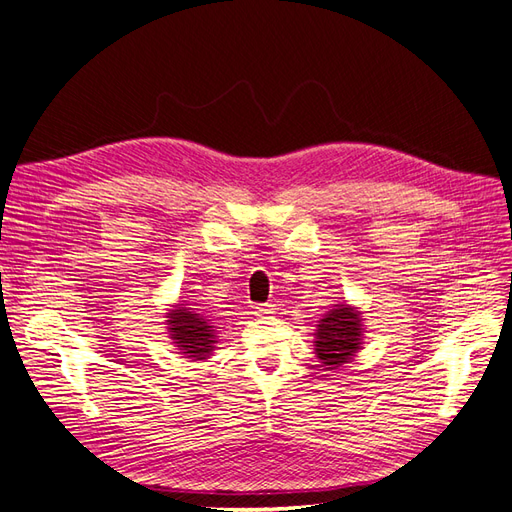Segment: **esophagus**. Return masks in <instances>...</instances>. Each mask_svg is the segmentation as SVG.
Segmentation results:
<instances>
[{
	"mask_svg": "<svg viewBox=\"0 0 512 512\" xmlns=\"http://www.w3.org/2000/svg\"><path fill=\"white\" fill-rule=\"evenodd\" d=\"M254 314L256 318H271L275 314V305H258L254 309Z\"/></svg>",
	"mask_w": 512,
	"mask_h": 512,
	"instance_id": "1",
	"label": "esophagus"
}]
</instances>
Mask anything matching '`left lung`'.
Masks as SVG:
<instances>
[{
    "mask_svg": "<svg viewBox=\"0 0 512 512\" xmlns=\"http://www.w3.org/2000/svg\"><path fill=\"white\" fill-rule=\"evenodd\" d=\"M363 312L350 303H337L324 314L314 333V350L322 367L335 371L344 363H350L356 352L363 348Z\"/></svg>",
    "mask_w": 512,
    "mask_h": 512,
    "instance_id": "left-lung-1",
    "label": "left lung"
}]
</instances>
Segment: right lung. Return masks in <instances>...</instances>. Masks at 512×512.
I'll return each instance as SVG.
<instances>
[{"label": "right lung", "instance_id": "right-lung-1", "mask_svg": "<svg viewBox=\"0 0 512 512\" xmlns=\"http://www.w3.org/2000/svg\"><path fill=\"white\" fill-rule=\"evenodd\" d=\"M188 303H177L166 309V331L168 337L185 359L205 361L213 354L215 344H218V331L213 322L198 314L194 307H185Z\"/></svg>", "mask_w": 512, "mask_h": 512}]
</instances>
